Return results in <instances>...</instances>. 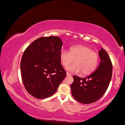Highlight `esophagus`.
Returning <instances> with one entry per match:
<instances>
[{"mask_svg": "<svg viewBox=\"0 0 125 125\" xmlns=\"http://www.w3.org/2000/svg\"><path fill=\"white\" fill-rule=\"evenodd\" d=\"M66 74H67V76H70V75H71V74L69 73H68V72H67Z\"/></svg>", "mask_w": 125, "mask_h": 125, "instance_id": "esophagus-1", "label": "esophagus"}]
</instances>
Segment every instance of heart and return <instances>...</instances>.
<instances>
[{
  "mask_svg": "<svg viewBox=\"0 0 125 125\" xmlns=\"http://www.w3.org/2000/svg\"><path fill=\"white\" fill-rule=\"evenodd\" d=\"M62 65L67 67L75 60V63L67 68L68 70L83 75L92 73L99 62V55L91 48L82 45H77L70 48V52L62 50L60 54Z\"/></svg>",
  "mask_w": 125,
  "mask_h": 125,
  "instance_id": "1",
  "label": "heart"
}]
</instances>
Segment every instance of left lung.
Masks as SVG:
<instances>
[{
	"mask_svg": "<svg viewBox=\"0 0 125 125\" xmlns=\"http://www.w3.org/2000/svg\"><path fill=\"white\" fill-rule=\"evenodd\" d=\"M99 55L101 59L99 66L91 74L83 78L73 76L72 95L82 104H91L99 100L106 91L111 80L113 65L109 56L103 48Z\"/></svg>",
	"mask_w": 125,
	"mask_h": 125,
	"instance_id": "8db88e82",
	"label": "left lung"
}]
</instances>
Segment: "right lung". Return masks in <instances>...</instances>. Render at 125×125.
Instances as JSON below:
<instances>
[{
    "label": "right lung",
    "mask_w": 125,
    "mask_h": 125,
    "mask_svg": "<svg viewBox=\"0 0 125 125\" xmlns=\"http://www.w3.org/2000/svg\"><path fill=\"white\" fill-rule=\"evenodd\" d=\"M62 42L58 36L41 37L33 41L22 55V82L28 92L42 99L54 94L66 76L60 54Z\"/></svg>",
    "instance_id": "add662e5"
}]
</instances>
